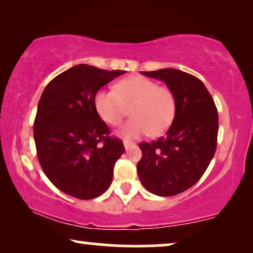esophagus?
I'll return each mask as SVG.
<instances>
[{
	"instance_id": "esophagus-1",
	"label": "esophagus",
	"mask_w": 253,
	"mask_h": 253,
	"mask_svg": "<svg viewBox=\"0 0 253 253\" xmlns=\"http://www.w3.org/2000/svg\"><path fill=\"white\" fill-rule=\"evenodd\" d=\"M123 145H124V147H126V150H129L130 147L134 146L133 143H131V141H127V140H123Z\"/></svg>"
}]
</instances>
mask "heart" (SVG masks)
Listing matches in <instances>:
<instances>
[{
  "label": "heart",
  "instance_id": "heart-1",
  "mask_svg": "<svg viewBox=\"0 0 253 253\" xmlns=\"http://www.w3.org/2000/svg\"><path fill=\"white\" fill-rule=\"evenodd\" d=\"M95 108L113 126H120L130 112L133 117L120 134L126 139H138L150 132L153 136L166 132L174 121L176 101L169 88L146 77L131 76L117 83L116 89H100Z\"/></svg>",
  "mask_w": 253,
  "mask_h": 253
}]
</instances>
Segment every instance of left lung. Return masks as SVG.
Wrapping results in <instances>:
<instances>
[{
	"label": "left lung",
	"mask_w": 253,
	"mask_h": 253,
	"mask_svg": "<svg viewBox=\"0 0 253 253\" xmlns=\"http://www.w3.org/2000/svg\"><path fill=\"white\" fill-rule=\"evenodd\" d=\"M165 82L176 112L166 136L140 143L137 172L145 189L161 197L178 195L199 181L216 150L219 117L210 92L195 76L176 69L141 71Z\"/></svg>",
	"instance_id": "1"
}]
</instances>
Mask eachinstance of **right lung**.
<instances>
[{
	"label": "right lung",
	"instance_id": "add662e5",
	"mask_svg": "<svg viewBox=\"0 0 253 253\" xmlns=\"http://www.w3.org/2000/svg\"><path fill=\"white\" fill-rule=\"evenodd\" d=\"M123 74L78 64L56 76L41 94L33 126L38 159L49 181L69 196L93 199L112 184L114 166L126 148L109 136L95 95Z\"/></svg>",
	"mask_w": 253,
	"mask_h": 253
}]
</instances>
